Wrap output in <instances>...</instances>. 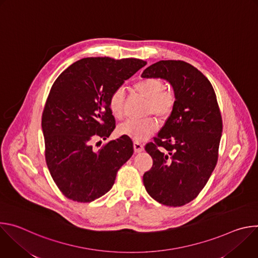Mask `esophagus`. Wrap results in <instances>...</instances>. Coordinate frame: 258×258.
Masks as SVG:
<instances>
[{"mask_svg": "<svg viewBox=\"0 0 258 258\" xmlns=\"http://www.w3.org/2000/svg\"><path fill=\"white\" fill-rule=\"evenodd\" d=\"M134 149H135V151L136 152H142L143 150H144V146H143V144L142 143H140V142H135L134 143Z\"/></svg>", "mask_w": 258, "mask_h": 258, "instance_id": "obj_1", "label": "esophagus"}]
</instances>
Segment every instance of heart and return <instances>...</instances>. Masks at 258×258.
<instances>
[{
  "label": "heart",
  "mask_w": 258,
  "mask_h": 258,
  "mask_svg": "<svg viewBox=\"0 0 258 258\" xmlns=\"http://www.w3.org/2000/svg\"><path fill=\"white\" fill-rule=\"evenodd\" d=\"M133 91L148 101L146 106L147 114H154L160 120L166 119L173 111L176 95L173 89L164 87L160 79L148 78L137 82L133 86ZM108 107L110 113L116 119L122 118L124 114V96L122 91L116 90L109 97ZM157 128L153 118H145L141 120L128 119L121 123L117 132L120 136L128 137L136 142L148 139Z\"/></svg>",
  "instance_id": "obj_1"
}]
</instances>
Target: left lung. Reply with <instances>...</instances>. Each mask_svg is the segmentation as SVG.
<instances>
[{
  "instance_id": "1",
  "label": "left lung",
  "mask_w": 258,
  "mask_h": 258,
  "mask_svg": "<svg viewBox=\"0 0 258 258\" xmlns=\"http://www.w3.org/2000/svg\"><path fill=\"white\" fill-rule=\"evenodd\" d=\"M170 83L176 102L172 113L145 150L153 159L143 175L148 194L166 206L194 200L208 181L218 159L223 119L208 79L180 60H161L143 73Z\"/></svg>"
}]
</instances>
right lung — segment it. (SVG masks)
Here are the masks:
<instances>
[{"instance_id": "add662e5", "label": "right lung", "mask_w": 258, "mask_h": 258, "mask_svg": "<svg viewBox=\"0 0 258 258\" xmlns=\"http://www.w3.org/2000/svg\"><path fill=\"white\" fill-rule=\"evenodd\" d=\"M146 65L136 58L81 59L54 82L42 115L46 163L60 192L70 200L92 202L112 188L118 169L132 157L131 138L106 143L115 128L109 97Z\"/></svg>"}]
</instances>
